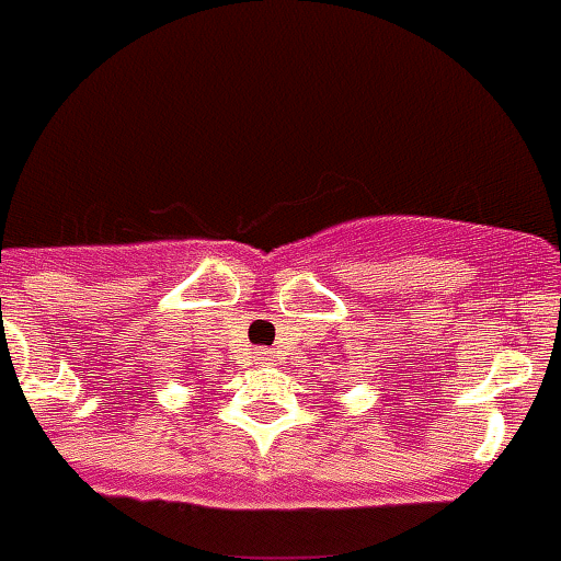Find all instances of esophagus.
<instances>
[{
    "mask_svg": "<svg viewBox=\"0 0 561 561\" xmlns=\"http://www.w3.org/2000/svg\"><path fill=\"white\" fill-rule=\"evenodd\" d=\"M255 359H257V362H264V365H270V359H272V351H264V348H261V351H255Z\"/></svg>",
    "mask_w": 561,
    "mask_h": 561,
    "instance_id": "esophagus-1",
    "label": "esophagus"
}]
</instances>
